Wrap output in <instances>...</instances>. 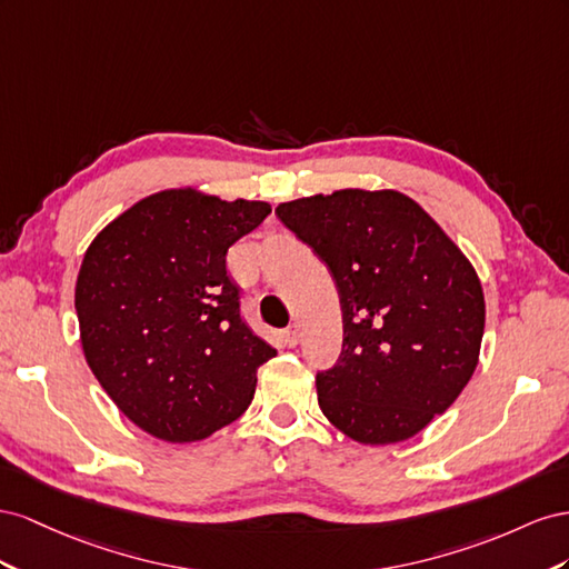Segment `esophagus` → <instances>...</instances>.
I'll return each instance as SVG.
<instances>
[{
    "label": "esophagus",
    "instance_id": "1",
    "mask_svg": "<svg viewBox=\"0 0 569 569\" xmlns=\"http://www.w3.org/2000/svg\"><path fill=\"white\" fill-rule=\"evenodd\" d=\"M300 336H302V331H300V323H290V327L283 331V340H286V346L296 348V346L300 343Z\"/></svg>",
    "mask_w": 569,
    "mask_h": 569
}]
</instances>
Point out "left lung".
Returning <instances> with one entry per match:
<instances>
[{"label": "left lung", "instance_id": "8db88e82", "mask_svg": "<svg viewBox=\"0 0 569 569\" xmlns=\"http://www.w3.org/2000/svg\"><path fill=\"white\" fill-rule=\"evenodd\" d=\"M327 264L343 350L317 371L319 408L360 443H398L443 415L472 379L483 293L472 264L415 200L338 190L276 209Z\"/></svg>", "mask_w": 569, "mask_h": 569}]
</instances>
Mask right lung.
<instances>
[{
    "label": "right lung",
    "mask_w": 569,
    "mask_h": 569,
    "mask_svg": "<svg viewBox=\"0 0 569 569\" xmlns=\"http://www.w3.org/2000/svg\"><path fill=\"white\" fill-rule=\"evenodd\" d=\"M267 202L164 190L92 240L76 283L86 360L117 408L161 441H200L252 402L276 350L240 317L226 271Z\"/></svg>",
    "instance_id": "obj_1"
}]
</instances>
